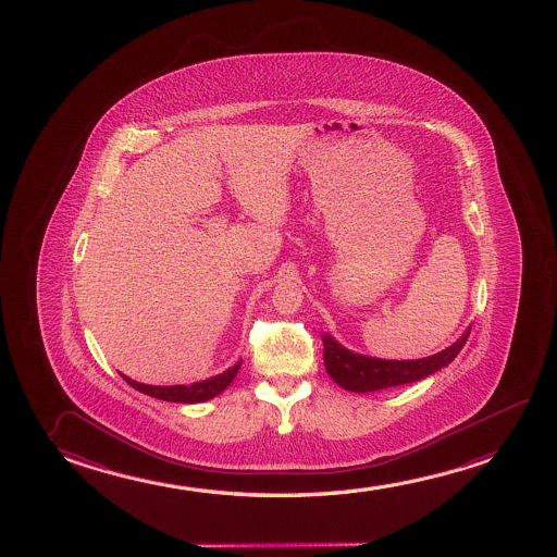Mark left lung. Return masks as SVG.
Returning <instances> with one entry per match:
<instances>
[{
  "label": "left lung",
  "instance_id": "1",
  "mask_svg": "<svg viewBox=\"0 0 557 557\" xmlns=\"http://www.w3.org/2000/svg\"><path fill=\"white\" fill-rule=\"evenodd\" d=\"M470 330H466L463 336L455 344L448 345L447 349L414 361H389L352 352L344 345L337 344L330 334H322L324 367L330 377L347 392H380L397 385L412 384L435 374L437 370L445 369L455 361L456 355L462 351L470 337Z\"/></svg>",
  "mask_w": 557,
  "mask_h": 557
}]
</instances>
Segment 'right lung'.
Instances as JSON below:
<instances>
[{
  "label": "right lung",
  "mask_w": 557,
  "mask_h": 557,
  "mask_svg": "<svg viewBox=\"0 0 557 557\" xmlns=\"http://www.w3.org/2000/svg\"><path fill=\"white\" fill-rule=\"evenodd\" d=\"M243 359L236 362L235 367L221 372L218 376L208 377L202 382H195L190 385H149L139 384L132 377H127L126 374H120V376L126 380L127 384L135 387L137 392L145 393L149 397L154 399L170 400V403H183V405H193V403H205V400L213 399L218 397L221 392H225L231 382L235 380L238 370H240Z\"/></svg>",
  "instance_id": "1"
}]
</instances>
